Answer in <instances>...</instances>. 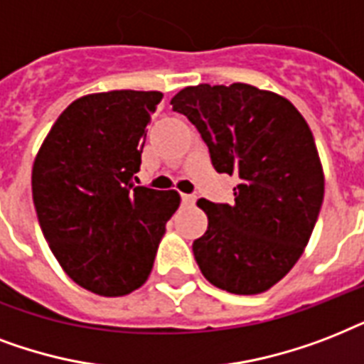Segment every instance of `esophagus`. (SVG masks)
Returning <instances> with one entry per match:
<instances>
[{"mask_svg":"<svg viewBox=\"0 0 364 364\" xmlns=\"http://www.w3.org/2000/svg\"><path fill=\"white\" fill-rule=\"evenodd\" d=\"M182 203H184V205H193V203H196V199L197 197L196 196H191V193H182Z\"/></svg>","mask_w":364,"mask_h":364,"instance_id":"esophagus-1","label":"esophagus"}]
</instances>
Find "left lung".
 Masks as SVG:
<instances>
[{"label":"left lung","mask_w":364,"mask_h":364,"mask_svg":"<svg viewBox=\"0 0 364 364\" xmlns=\"http://www.w3.org/2000/svg\"><path fill=\"white\" fill-rule=\"evenodd\" d=\"M171 104L201 132L214 168L239 176L233 205L197 201L208 218L197 266L232 294L266 292L302 256L323 205L311 129L290 100L247 83L186 87Z\"/></svg>","instance_id":"left-lung-1"}]
</instances>
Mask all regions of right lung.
<instances>
[{"mask_svg":"<svg viewBox=\"0 0 364 364\" xmlns=\"http://www.w3.org/2000/svg\"><path fill=\"white\" fill-rule=\"evenodd\" d=\"M159 91H109L70 104L32 168V196L49 249L74 283L125 296L150 277L178 191L132 184Z\"/></svg>","mask_w":364,"mask_h":364,"instance_id":"add662e5","label":"right lung"}]
</instances>
